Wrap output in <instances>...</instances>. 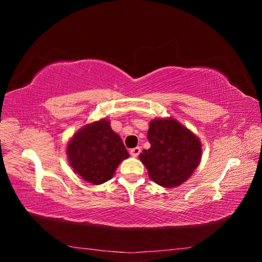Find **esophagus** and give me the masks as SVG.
<instances>
[{"mask_svg":"<svg viewBox=\"0 0 262 262\" xmlns=\"http://www.w3.org/2000/svg\"><path fill=\"white\" fill-rule=\"evenodd\" d=\"M130 155L133 157H137L139 156V155L141 154V148L140 147H136V148H133V149H130Z\"/></svg>","mask_w":262,"mask_h":262,"instance_id":"obj_1","label":"esophagus"}]
</instances>
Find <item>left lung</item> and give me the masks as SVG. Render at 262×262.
<instances>
[{"label": "left lung", "instance_id": "obj_1", "mask_svg": "<svg viewBox=\"0 0 262 262\" xmlns=\"http://www.w3.org/2000/svg\"><path fill=\"white\" fill-rule=\"evenodd\" d=\"M151 144L140 155L150 179L166 188L180 186L193 174L201 162L199 137L173 118H156L149 123Z\"/></svg>", "mask_w": 262, "mask_h": 262}]
</instances>
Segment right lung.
Masks as SVG:
<instances>
[{"label":"right lung","instance_id":"obj_1","mask_svg":"<svg viewBox=\"0 0 262 262\" xmlns=\"http://www.w3.org/2000/svg\"><path fill=\"white\" fill-rule=\"evenodd\" d=\"M67 157L75 173L94 185L113 178L115 170L129 154L107 119L84 125L67 144Z\"/></svg>","mask_w":262,"mask_h":262}]
</instances>
